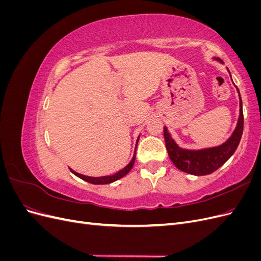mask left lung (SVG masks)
Here are the masks:
<instances>
[{
    "instance_id": "obj_1",
    "label": "left lung",
    "mask_w": 261,
    "mask_h": 261,
    "mask_svg": "<svg viewBox=\"0 0 261 261\" xmlns=\"http://www.w3.org/2000/svg\"><path fill=\"white\" fill-rule=\"evenodd\" d=\"M238 92L240 96V116L238 125H236V128L233 132L232 136L222 145L200 150L183 149L178 147L175 141L173 140L170 133L168 132V128H163L165 146H167L169 156L178 170L197 176L208 175L217 171L220 167H222L232 156L235 150L239 147L244 127L243 105L239 89Z\"/></svg>"
}]
</instances>
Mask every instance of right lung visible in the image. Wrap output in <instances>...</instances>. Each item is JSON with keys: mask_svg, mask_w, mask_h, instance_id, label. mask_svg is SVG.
I'll return each mask as SVG.
<instances>
[{"mask_svg": "<svg viewBox=\"0 0 261 261\" xmlns=\"http://www.w3.org/2000/svg\"><path fill=\"white\" fill-rule=\"evenodd\" d=\"M138 140H139V138L137 139V144H138ZM136 148H137V146H136ZM135 158H136V149H135V153H134V156H133V159L130 160V162H129L127 165H126V167H125L123 170L118 171L117 173H115V174H113V175H109V176L91 177V176H86V175L80 174V173H77V172L73 171L72 169H69V170H70V172L73 173V174H75L76 176H78V177L82 178V179H84V180H86V181H88V183H91V184H94V185L110 184V183H113V181H115V180H117V179H120V178L124 177L126 174H127V173L132 170L134 163H135Z\"/></svg>", "mask_w": 261, "mask_h": 261, "instance_id": "1", "label": "right lung"}]
</instances>
